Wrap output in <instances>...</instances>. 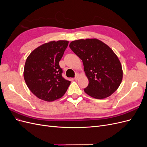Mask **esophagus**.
Segmentation results:
<instances>
[{"label":"esophagus","mask_w":147,"mask_h":147,"mask_svg":"<svg viewBox=\"0 0 147 147\" xmlns=\"http://www.w3.org/2000/svg\"><path fill=\"white\" fill-rule=\"evenodd\" d=\"M78 77H79V74H77L76 75H75V77L74 79L76 80H77L78 78Z\"/></svg>","instance_id":"esophagus-1"}]
</instances>
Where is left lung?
<instances>
[{
    "instance_id": "8db88e82",
    "label": "left lung",
    "mask_w": 147,
    "mask_h": 147,
    "mask_svg": "<svg viewBox=\"0 0 147 147\" xmlns=\"http://www.w3.org/2000/svg\"><path fill=\"white\" fill-rule=\"evenodd\" d=\"M69 47L83 61L89 80L84 92L98 99L112 95L123 79L121 63L112 49L96 38L74 40Z\"/></svg>"
}]
</instances>
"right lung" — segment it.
I'll list each match as a JSON object with an SVG mask.
<instances>
[{
  "label": "right lung",
  "mask_w": 147,
  "mask_h": 147,
  "mask_svg": "<svg viewBox=\"0 0 147 147\" xmlns=\"http://www.w3.org/2000/svg\"><path fill=\"white\" fill-rule=\"evenodd\" d=\"M67 40L51 41L35 48L26 61L24 78L30 91L40 99L52 102L63 97L70 82L62 76L59 64L68 46Z\"/></svg>",
  "instance_id": "obj_1"
}]
</instances>
